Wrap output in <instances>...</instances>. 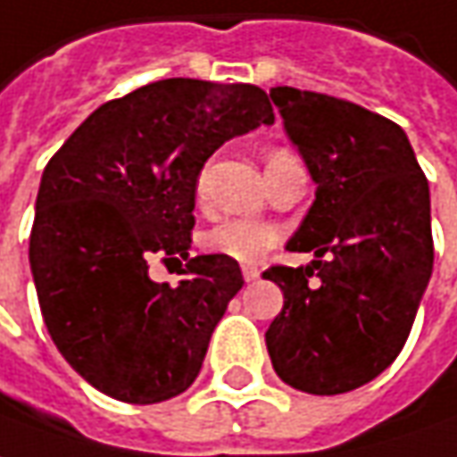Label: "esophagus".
Wrapping results in <instances>:
<instances>
[{
	"instance_id": "1",
	"label": "esophagus",
	"mask_w": 457,
	"mask_h": 457,
	"mask_svg": "<svg viewBox=\"0 0 457 457\" xmlns=\"http://www.w3.org/2000/svg\"><path fill=\"white\" fill-rule=\"evenodd\" d=\"M243 278H245V281H258V278H261V268L243 266Z\"/></svg>"
}]
</instances>
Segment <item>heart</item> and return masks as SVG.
<instances>
[{"mask_svg":"<svg viewBox=\"0 0 457 457\" xmlns=\"http://www.w3.org/2000/svg\"><path fill=\"white\" fill-rule=\"evenodd\" d=\"M273 158H291V155L276 153ZM202 187H204V176H199V189ZM276 240H278V229L273 225L258 222V220H243V217L222 220L217 228L209 229L207 237H204L207 248L225 253L235 261H245V263H253L261 255H266L268 250L276 245Z\"/></svg>","mask_w":457,"mask_h":457,"instance_id":"obj_1","label":"heart"}]
</instances>
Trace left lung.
Segmentation results:
<instances>
[{"label":"left lung","instance_id":"8db88e82","mask_svg":"<svg viewBox=\"0 0 457 457\" xmlns=\"http://www.w3.org/2000/svg\"><path fill=\"white\" fill-rule=\"evenodd\" d=\"M314 202L287 243L307 266H273L284 291L266 332L273 370L307 394H345L407 343L432 276L429 187L404 129L328 94L270 89Z\"/></svg>","mask_w":457,"mask_h":457}]
</instances>
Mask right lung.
<instances>
[{
  "label": "right lung",
  "instance_id": "right-lung-1",
  "mask_svg": "<svg viewBox=\"0 0 457 457\" xmlns=\"http://www.w3.org/2000/svg\"><path fill=\"white\" fill-rule=\"evenodd\" d=\"M273 120L253 84L166 79L91 112L50 158L32 281L55 347L102 394L158 404L199 376L243 273L222 253L189 255L196 179L220 145ZM153 252L187 261L176 287L147 276Z\"/></svg>",
  "mask_w": 457,
  "mask_h": 457
}]
</instances>
